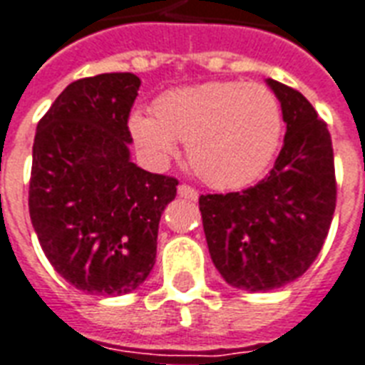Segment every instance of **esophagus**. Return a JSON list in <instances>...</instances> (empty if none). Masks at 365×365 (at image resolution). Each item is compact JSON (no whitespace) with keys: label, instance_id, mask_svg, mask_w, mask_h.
Here are the masks:
<instances>
[{"label":"esophagus","instance_id":"esophagus-1","mask_svg":"<svg viewBox=\"0 0 365 365\" xmlns=\"http://www.w3.org/2000/svg\"><path fill=\"white\" fill-rule=\"evenodd\" d=\"M177 192H179L180 198H188V200H198V196H200L198 190L188 185H180L179 188H177Z\"/></svg>","mask_w":365,"mask_h":365}]
</instances>
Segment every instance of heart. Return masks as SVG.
Listing matches in <instances>:
<instances>
[{
    "label": "heart",
    "instance_id": "heart-1",
    "mask_svg": "<svg viewBox=\"0 0 365 365\" xmlns=\"http://www.w3.org/2000/svg\"><path fill=\"white\" fill-rule=\"evenodd\" d=\"M128 128L152 165H165L185 140L200 179L217 190H235L269 167L283 117L275 94L262 84L205 82L165 92L153 103V117L133 113Z\"/></svg>",
    "mask_w": 365,
    "mask_h": 365
}]
</instances>
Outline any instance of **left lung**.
<instances>
[{
	"label": "left lung",
	"instance_id": "8db88e82",
	"mask_svg": "<svg viewBox=\"0 0 365 365\" xmlns=\"http://www.w3.org/2000/svg\"><path fill=\"white\" fill-rule=\"evenodd\" d=\"M287 133L269 175L242 192L200 196L205 240L227 283L248 292L304 275L327 238L336 204L327 125L294 88L267 78Z\"/></svg>",
	"mask_w": 365,
	"mask_h": 365
}]
</instances>
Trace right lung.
I'll return each mask as SVG.
<instances>
[{"label": "right lung", "instance_id": "obj_1", "mask_svg": "<svg viewBox=\"0 0 365 365\" xmlns=\"http://www.w3.org/2000/svg\"><path fill=\"white\" fill-rule=\"evenodd\" d=\"M138 88L133 73L73 82L34 136L30 221L53 269L88 294L120 297L146 281L161 213L177 196L179 180L130 160Z\"/></svg>", "mask_w": 365, "mask_h": 365}]
</instances>
